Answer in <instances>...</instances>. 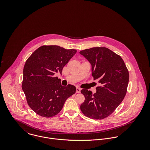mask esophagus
<instances>
[{
    "instance_id": "1",
    "label": "esophagus",
    "mask_w": 150,
    "mask_h": 150,
    "mask_svg": "<svg viewBox=\"0 0 150 150\" xmlns=\"http://www.w3.org/2000/svg\"><path fill=\"white\" fill-rule=\"evenodd\" d=\"M81 92V88L79 87H77L76 88V92L77 93H80Z\"/></svg>"
}]
</instances>
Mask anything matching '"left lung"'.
Listing matches in <instances>:
<instances>
[{"label":"left lung","mask_w":150,"mask_h":150,"mask_svg":"<svg viewBox=\"0 0 150 150\" xmlns=\"http://www.w3.org/2000/svg\"><path fill=\"white\" fill-rule=\"evenodd\" d=\"M80 53L92 65V76L100 86L96 92L82 89L85 100L80 106L86 117L102 120L111 114L124 99L128 86V70L119 55L106 47H93Z\"/></svg>","instance_id":"8db88e82"}]
</instances>
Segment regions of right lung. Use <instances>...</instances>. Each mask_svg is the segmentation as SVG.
Returning a JSON list of instances; mask_svg holds the SVG:
<instances>
[{
    "instance_id": "right-lung-1",
    "label": "right lung",
    "mask_w": 150,
    "mask_h": 150,
    "mask_svg": "<svg viewBox=\"0 0 150 150\" xmlns=\"http://www.w3.org/2000/svg\"><path fill=\"white\" fill-rule=\"evenodd\" d=\"M77 52L58 45H43L28 58L23 70L22 88L29 106L38 115L49 118L58 114L66 99L76 92L75 86H61L55 74Z\"/></svg>"
}]
</instances>
